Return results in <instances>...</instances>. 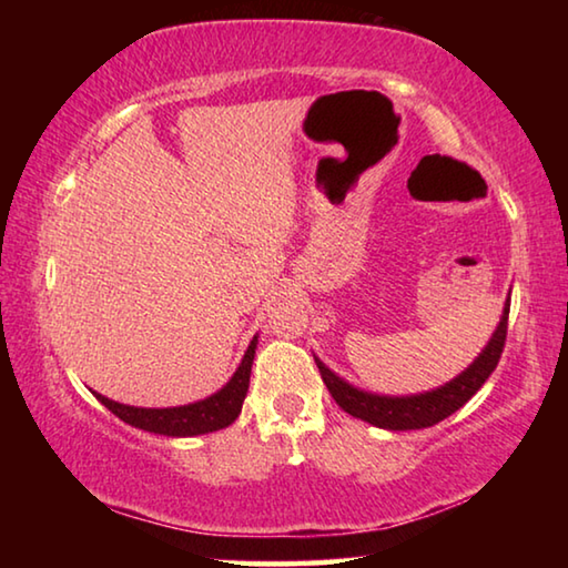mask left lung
Returning <instances> with one entry per match:
<instances>
[{"mask_svg":"<svg viewBox=\"0 0 568 568\" xmlns=\"http://www.w3.org/2000/svg\"><path fill=\"white\" fill-rule=\"evenodd\" d=\"M508 307H511V293H508V301L504 303L501 321H498L491 341L486 343V348L478 353V358L464 373H458L456 378H450L444 386L416 393V396H378V393L351 386L348 381H343L338 373H333L321 358H315V363H318L321 378L328 386L335 403L345 413H351L353 418H361L371 423V426L386 430H418L436 426L438 420L448 418L450 413H456L464 403H468L470 396L496 371L506 343Z\"/></svg>","mask_w":568,"mask_h":568,"instance_id":"left-lung-1","label":"left lung"}]
</instances>
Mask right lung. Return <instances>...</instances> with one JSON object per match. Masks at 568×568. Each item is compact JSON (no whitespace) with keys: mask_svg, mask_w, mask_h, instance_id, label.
Listing matches in <instances>:
<instances>
[{"mask_svg":"<svg viewBox=\"0 0 568 568\" xmlns=\"http://www.w3.org/2000/svg\"><path fill=\"white\" fill-rule=\"evenodd\" d=\"M255 348H257V335L250 341L243 361H240L237 371L233 373V378H230L217 393H213V396L187 403V406L138 408V406H128V403L104 398L98 390L92 393L94 398H98L104 408H110L120 420L130 423L134 428L150 430V434L170 436V438L213 434V430L227 428L230 423H235L240 410H243V400L247 396V386H250V371H253V361H255Z\"/></svg>","mask_w":568,"mask_h":568,"instance_id":"add662e5","label":"right lung"}]
</instances>
